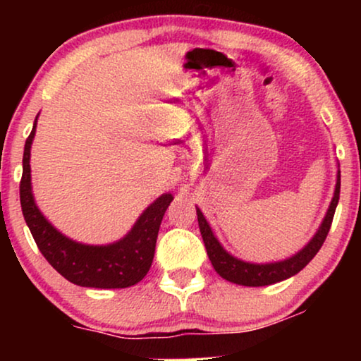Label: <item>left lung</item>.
I'll return each instance as SVG.
<instances>
[{
  "label": "left lung",
  "mask_w": 361,
  "mask_h": 361,
  "mask_svg": "<svg viewBox=\"0 0 361 361\" xmlns=\"http://www.w3.org/2000/svg\"><path fill=\"white\" fill-rule=\"evenodd\" d=\"M340 197V169L337 171V182H335L334 197L330 200V205L325 214L322 224H320L319 230L310 238L307 245L298 253L289 256V258L274 261V263H250V261H243L236 256L230 255L226 251L219 238L212 231L209 221L205 220L204 214H202L199 207L197 209V220H199L200 235L204 238L207 255L214 269L219 273L221 278L230 281V283L240 284V286H250V288H258V286H269L279 281H284L290 278V276L298 274L300 269L310 263V259L317 255L320 246L324 245L325 238H327L330 225H332L335 209H337Z\"/></svg>",
  "instance_id": "obj_1"
}]
</instances>
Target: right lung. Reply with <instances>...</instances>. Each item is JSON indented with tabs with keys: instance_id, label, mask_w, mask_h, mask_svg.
Segmentation results:
<instances>
[{
	"instance_id": "1",
	"label": "right lung",
	"mask_w": 361,
	"mask_h": 361,
	"mask_svg": "<svg viewBox=\"0 0 361 361\" xmlns=\"http://www.w3.org/2000/svg\"><path fill=\"white\" fill-rule=\"evenodd\" d=\"M37 116L24 145L23 177L19 185L24 220L37 248L57 273L82 288L123 289L145 278L152 264L156 240L172 194H162L140 215L133 228L108 245H85L62 235L37 209L31 185V145Z\"/></svg>"
}]
</instances>
